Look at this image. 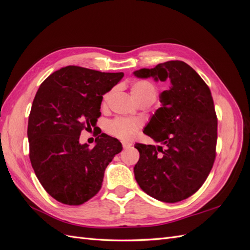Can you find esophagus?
Wrapping results in <instances>:
<instances>
[{
    "instance_id": "esophagus-1",
    "label": "esophagus",
    "mask_w": 250,
    "mask_h": 250,
    "mask_svg": "<svg viewBox=\"0 0 250 250\" xmlns=\"http://www.w3.org/2000/svg\"><path fill=\"white\" fill-rule=\"evenodd\" d=\"M122 145H123V148H124V149H128V148H130V147L132 146V143L127 142V141H123V142H122Z\"/></svg>"
}]
</instances>
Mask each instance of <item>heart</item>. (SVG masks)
<instances>
[{"label": "heart", "mask_w": 250, "mask_h": 250, "mask_svg": "<svg viewBox=\"0 0 250 250\" xmlns=\"http://www.w3.org/2000/svg\"><path fill=\"white\" fill-rule=\"evenodd\" d=\"M112 94L109 90L103 96V103H106ZM130 94L133 100L139 103L142 101L153 102L156 98V87L148 80H138L133 82L130 87ZM140 123L137 121L125 119H116L108 124V131L120 139H129L139 129Z\"/></svg>", "instance_id": "heart-1"}]
</instances>
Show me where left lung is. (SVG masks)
<instances>
[{
  "label": "left lung",
  "mask_w": 250,
  "mask_h": 250,
  "mask_svg": "<svg viewBox=\"0 0 250 250\" xmlns=\"http://www.w3.org/2000/svg\"><path fill=\"white\" fill-rule=\"evenodd\" d=\"M138 78L170 80L143 132L165 146L135 144L140 160L133 172L142 190L168 203L197 192L216 157L217 116L207 83L184 62L171 60L153 69L134 71Z\"/></svg>",
  "instance_id": "1"
}]
</instances>
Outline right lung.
<instances>
[{
	"instance_id": "1",
	"label": "right lung",
	"mask_w": 250,
	"mask_h": 250,
	"mask_svg": "<svg viewBox=\"0 0 250 250\" xmlns=\"http://www.w3.org/2000/svg\"><path fill=\"white\" fill-rule=\"evenodd\" d=\"M123 76L67 65L37 90L28 121L29 157L40 183L57 201L80 206L94 197L105 169L122 151L119 140L105 133L96 138L93 149L79 138L96 127L103 95Z\"/></svg>"
}]
</instances>
